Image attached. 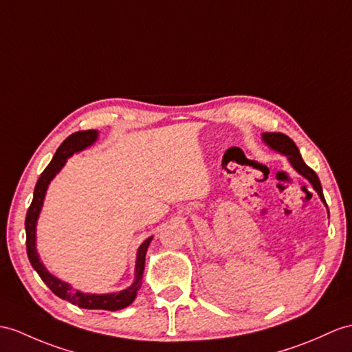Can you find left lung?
I'll use <instances>...</instances> for the list:
<instances>
[{"label": "left lung", "mask_w": 352, "mask_h": 352, "mask_svg": "<svg viewBox=\"0 0 352 352\" xmlns=\"http://www.w3.org/2000/svg\"><path fill=\"white\" fill-rule=\"evenodd\" d=\"M263 140L267 143L272 149H275V151H278L280 153H284V155H287L289 162H291V166H293L300 175H302L303 177H306L307 181L312 184L314 190L318 192L320 199L325 203L320 179H318V176H316V173L309 166H306V162L302 160V155H300V152H298V149L296 146V143L291 140L288 135L282 134V133H264L263 134ZM325 206H327V203H325Z\"/></svg>", "instance_id": "obj_1"}]
</instances>
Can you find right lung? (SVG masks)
I'll list each match as a JSON object with an SVG mask.
<instances>
[{"mask_svg":"<svg viewBox=\"0 0 352 352\" xmlns=\"http://www.w3.org/2000/svg\"><path fill=\"white\" fill-rule=\"evenodd\" d=\"M97 135L98 133L96 130L77 131V133H73L72 135H68L67 139L61 143V146L58 148L52 161L49 162V166L38 177L36 188H34V197L27 212V218H25V231H27V254L34 270L38 273L41 280L45 282V284L50 288V291H52L54 294H56L59 298L67 300V302H70L79 307H83V309L118 311V309H124V307H126L128 305H131L137 296V291H139L142 287L144 256H146V251L152 237H148L146 241L140 245L139 252H137L135 279L133 282V285L113 294H83L80 291H74L70 285L65 284V282L59 280L54 275H50L45 265L41 264L36 250V224L41 210L43 200H45L47 185L55 177L58 171L63 168L67 158L72 157L74 152H79L85 148L91 146V144L96 142Z\"/></svg>","mask_w":352,"mask_h":352,"instance_id":"obj_1","label":"right lung"}]
</instances>
